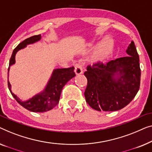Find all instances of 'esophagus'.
Wrapping results in <instances>:
<instances>
[{
    "label": "esophagus",
    "mask_w": 152,
    "mask_h": 152,
    "mask_svg": "<svg viewBox=\"0 0 152 152\" xmlns=\"http://www.w3.org/2000/svg\"><path fill=\"white\" fill-rule=\"evenodd\" d=\"M74 72H75L76 74H80L83 73V66L81 63H77L75 65V69H74Z\"/></svg>",
    "instance_id": "esophagus-1"
}]
</instances>
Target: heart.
I'll return each mask as SVG.
<instances>
[{
  "label": "heart",
  "instance_id": "heart-1",
  "mask_svg": "<svg viewBox=\"0 0 152 152\" xmlns=\"http://www.w3.org/2000/svg\"><path fill=\"white\" fill-rule=\"evenodd\" d=\"M111 50H112V43L108 42L107 43L104 45L100 51L99 54H98V59H103L104 57L107 55L110 52Z\"/></svg>",
  "mask_w": 152,
  "mask_h": 152
}]
</instances>
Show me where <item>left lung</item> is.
<instances>
[{
	"label": "left lung",
	"instance_id": "1",
	"mask_svg": "<svg viewBox=\"0 0 152 152\" xmlns=\"http://www.w3.org/2000/svg\"><path fill=\"white\" fill-rule=\"evenodd\" d=\"M126 52L129 56L87 66L84 72L87 79L85 97L91 107L97 111H117L136 96L140 88L141 72L139 56L133 41ZM115 73L118 78H113Z\"/></svg>",
	"mask_w": 152,
	"mask_h": 152
}]
</instances>
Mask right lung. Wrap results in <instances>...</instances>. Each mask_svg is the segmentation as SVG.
I'll return each instance as SVG.
<instances>
[{"label": "right lung", "mask_w": 152, "mask_h": 152, "mask_svg": "<svg viewBox=\"0 0 152 152\" xmlns=\"http://www.w3.org/2000/svg\"><path fill=\"white\" fill-rule=\"evenodd\" d=\"M41 36L40 35H35L31 36L28 38L21 42L16 48L13 51L12 56L10 60L9 67H8V72H9L10 66L15 63V55L16 52L20 49L24 48L27 45L32 44L34 42L38 41ZM74 71V67H71L68 68H63V69H55L50 82L48 83V86L43 92L40 94L36 95L27 101H21L19 98L16 96L11 91V85L9 81H7V85L9 89L17 102L23 106V107L27 109V110L33 112H44L47 111L51 110L56 104L58 103L60 96H61V91L66 83L70 79L76 76Z\"/></svg>", "instance_id": "1"}]
</instances>
